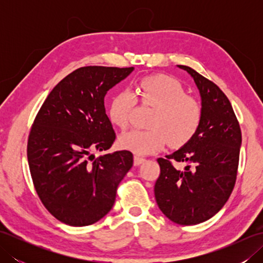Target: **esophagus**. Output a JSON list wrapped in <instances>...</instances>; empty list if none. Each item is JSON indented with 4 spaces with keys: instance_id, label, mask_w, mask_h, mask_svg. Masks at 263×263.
<instances>
[{
    "instance_id": "esophagus-1",
    "label": "esophagus",
    "mask_w": 263,
    "mask_h": 263,
    "mask_svg": "<svg viewBox=\"0 0 263 263\" xmlns=\"http://www.w3.org/2000/svg\"><path fill=\"white\" fill-rule=\"evenodd\" d=\"M144 160H146V158L141 157V156H138V155H137V156H135V165H136V166L142 164Z\"/></svg>"
}]
</instances>
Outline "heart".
Returning <instances> with one entry per match:
<instances>
[{"label": "heart", "mask_w": 263, "mask_h": 263, "mask_svg": "<svg viewBox=\"0 0 263 263\" xmlns=\"http://www.w3.org/2000/svg\"><path fill=\"white\" fill-rule=\"evenodd\" d=\"M154 107L147 130H131L119 138L122 149L139 155H149L165 147H181L197 135L202 123L203 108L199 100L186 95V89L177 79L165 74L144 77L138 81L135 91L123 89L110 99L108 116L117 127L130 125L137 105Z\"/></svg>", "instance_id": "obj_1"}]
</instances>
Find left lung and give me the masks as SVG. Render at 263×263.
Here are the masks:
<instances>
[{
	"label": "left lung",
	"mask_w": 263,
	"mask_h": 263,
	"mask_svg": "<svg viewBox=\"0 0 263 263\" xmlns=\"http://www.w3.org/2000/svg\"><path fill=\"white\" fill-rule=\"evenodd\" d=\"M202 100V123L191 141L165 158L155 198L161 212L178 225H197L215 216L235 186L242 132L231 102L220 88L186 65ZM184 162V171L172 163Z\"/></svg>",
	"instance_id": "8db88e82"
}]
</instances>
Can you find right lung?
<instances>
[{
  "label": "right lung",
  "mask_w": 263,
  "mask_h": 263,
  "mask_svg": "<svg viewBox=\"0 0 263 263\" xmlns=\"http://www.w3.org/2000/svg\"><path fill=\"white\" fill-rule=\"evenodd\" d=\"M132 71L98 65L74 70L53 88L32 123L27 157L33 186L49 214L66 225H92L107 215L133 165L127 150L92 154L115 141L104 97Z\"/></svg>",
  "instance_id": "add662e5"
}]
</instances>
